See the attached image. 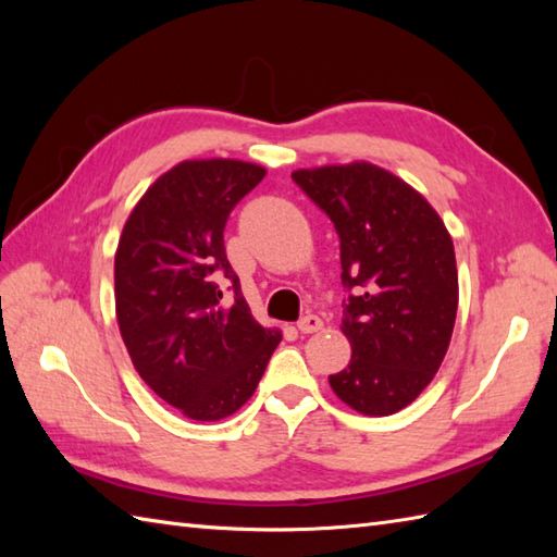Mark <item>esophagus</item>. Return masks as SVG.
Instances as JSON below:
<instances>
[{"instance_id": "obj_1", "label": "esophagus", "mask_w": 557, "mask_h": 557, "mask_svg": "<svg viewBox=\"0 0 557 557\" xmlns=\"http://www.w3.org/2000/svg\"><path fill=\"white\" fill-rule=\"evenodd\" d=\"M297 327H299V333L311 335V333H318V330L323 327V321L318 315H304L301 321L297 323Z\"/></svg>"}]
</instances>
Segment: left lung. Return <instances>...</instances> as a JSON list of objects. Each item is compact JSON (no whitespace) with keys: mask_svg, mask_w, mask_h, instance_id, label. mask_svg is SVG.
<instances>
[{"mask_svg":"<svg viewBox=\"0 0 557 557\" xmlns=\"http://www.w3.org/2000/svg\"><path fill=\"white\" fill-rule=\"evenodd\" d=\"M292 180L339 236L351 361L330 387L366 417H389L423 393L449 347L459 301L453 239L429 200L377 164H325Z\"/></svg>","mask_w":557,"mask_h":557,"instance_id":"8db88e82","label":"left lung"}]
</instances>
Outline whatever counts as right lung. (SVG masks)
I'll use <instances>...</instances> for the list:
<instances>
[{
	"instance_id": "obj_1",
	"label": "right lung",
	"mask_w": 557,
	"mask_h": 557,
	"mask_svg": "<svg viewBox=\"0 0 557 557\" xmlns=\"http://www.w3.org/2000/svg\"><path fill=\"white\" fill-rule=\"evenodd\" d=\"M263 176L242 160H184L138 200L116 246L114 306L128 357L152 393L194 421L246 405L282 339L251 315L222 236Z\"/></svg>"
}]
</instances>
